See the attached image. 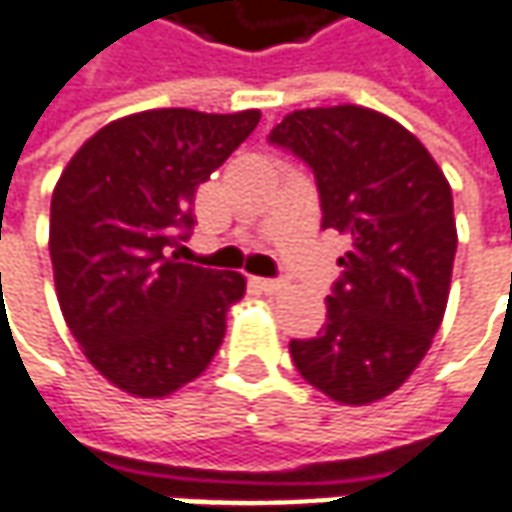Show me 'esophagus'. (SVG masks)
I'll return each mask as SVG.
<instances>
[{
    "label": "esophagus",
    "mask_w": 512,
    "mask_h": 512,
    "mask_svg": "<svg viewBox=\"0 0 512 512\" xmlns=\"http://www.w3.org/2000/svg\"><path fill=\"white\" fill-rule=\"evenodd\" d=\"M257 286L266 291V294H280V291L289 289V283H286V280H269V277L257 280Z\"/></svg>",
    "instance_id": "34e87169"
}]
</instances>
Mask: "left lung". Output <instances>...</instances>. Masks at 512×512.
<instances>
[{
  "label": "left lung",
  "mask_w": 512,
  "mask_h": 512,
  "mask_svg": "<svg viewBox=\"0 0 512 512\" xmlns=\"http://www.w3.org/2000/svg\"><path fill=\"white\" fill-rule=\"evenodd\" d=\"M272 144L314 169L323 229L351 238L326 326L291 340V360L340 405L377 402L425 360L448 309L459 240L448 178L411 130L360 104L294 110Z\"/></svg>",
  "instance_id": "left-lung-1"
}]
</instances>
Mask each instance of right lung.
Here are the masks:
<instances>
[{"instance_id":"right-lung-1","label":"right lung","mask_w":512,"mask_h":512,"mask_svg":"<svg viewBox=\"0 0 512 512\" xmlns=\"http://www.w3.org/2000/svg\"><path fill=\"white\" fill-rule=\"evenodd\" d=\"M260 110L161 107L115 118L62 169L50 201V260L81 354L124 394L164 399L221 348L240 272L181 263L195 189L238 150Z\"/></svg>"}]
</instances>
